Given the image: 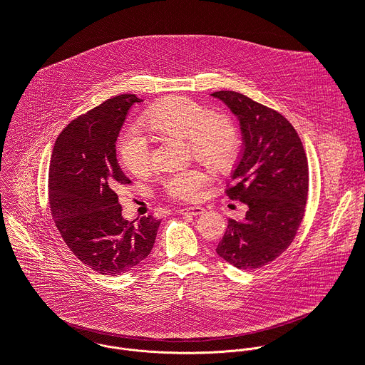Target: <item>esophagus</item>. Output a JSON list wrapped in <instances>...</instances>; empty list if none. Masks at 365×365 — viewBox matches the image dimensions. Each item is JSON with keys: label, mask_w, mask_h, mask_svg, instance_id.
<instances>
[{"label": "esophagus", "mask_w": 365, "mask_h": 365, "mask_svg": "<svg viewBox=\"0 0 365 365\" xmlns=\"http://www.w3.org/2000/svg\"><path fill=\"white\" fill-rule=\"evenodd\" d=\"M182 215H190V216H199L202 213H205V209L202 206H187V207H183L180 210Z\"/></svg>", "instance_id": "obj_1"}]
</instances>
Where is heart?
I'll return each mask as SVG.
<instances>
[{
  "label": "heart",
  "mask_w": 365,
  "mask_h": 365,
  "mask_svg": "<svg viewBox=\"0 0 365 365\" xmlns=\"http://www.w3.org/2000/svg\"><path fill=\"white\" fill-rule=\"evenodd\" d=\"M140 123L158 133L186 138L192 153L212 165L226 166L233 162L239 150L236 125L225 115L209 113L199 102L186 96H170L150 106ZM122 165L133 175H145L152 166V152L148 138L129 126L119 145ZM210 175L202 168H186L170 172L165 179L166 192L180 200H196Z\"/></svg>",
  "instance_id": "obj_1"
}]
</instances>
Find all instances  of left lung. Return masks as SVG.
Here are the masks:
<instances>
[{
  "label": "left lung",
  "instance_id": "obj_1",
  "mask_svg": "<svg viewBox=\"0 0 365 365\" xmlns=\"http://www.w3.org/2000/svg\"><path fill=\"white\" fill-rule=\"evenodd\" d=\"M210 95L239 122L242 149L226 195L249 207L242 222L229 219L216 253L237 269H260L290 246L303 220L309 192L306 152L296 129L279 112L239 92Z\"/></svg>",
  "mask_w": 365,
  "mask_h": 365
}]
</instances>
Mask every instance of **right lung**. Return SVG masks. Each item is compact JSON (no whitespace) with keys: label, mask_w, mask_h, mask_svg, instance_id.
<instances>
[{"label":"right lung","mask_w":365,"mask_h":365,"mask_svg":"<svg viewBox=\"0 0 365 365\" xmlns=\"http://www.w3.org/2000/svg\"><path fill=\"white\" fill-rule=\"evenodd\" d=\"M142 99L118 95L72 120L58 136L49 166L52 219L69 250L99 274L119 276L153 249L160 220L122 216L115 189L130 183L116 159V139Z\"/></svg>","instance_id":"right-lung-1"}]
</instances>
